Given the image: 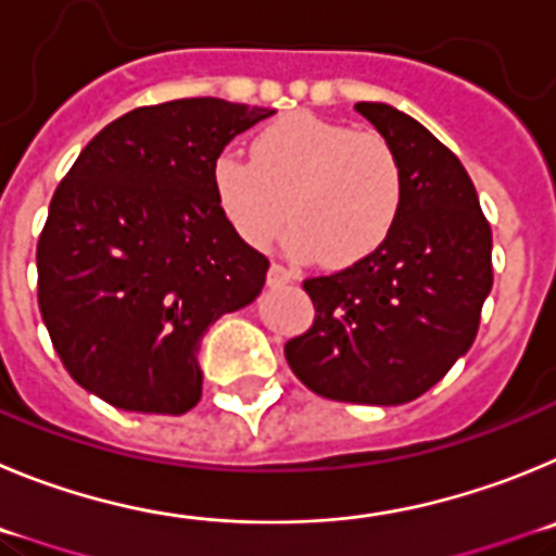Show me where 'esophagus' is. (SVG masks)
Masks as SVG:
<instances>
[{
    "label": "esophagus",
    "instance_id": "esophagus-1",
    "mask_svg": "<svg viewBox=\"0 0 556 556\" xmlns=\"http://www.w3.org/2000/svg\"><path fill=\"white\" fill-rule=\"evenodd\" d=\"M293 279H296V271H290V268L279 266V263H274V266L268 268V285H274V288H277V285L293 282Z\"/></svg>",
    "mask_w": 556,
    "mask_h": 556
}]
</instances>
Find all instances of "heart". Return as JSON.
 Wrapping results in <instances>:
<instances>
[{
  "label": "heart",
  "instance_id": "1",
  "mask_svg": "<svg viewBox=\"0 0 556 556\" xmlns=\"http://www.w3.org/2000/svg\"><path fill=\"white\" fill-rule=\"evenodd\" d=\"M210 185L243 241L266 247L288 213L290 257H324L334 268L382 249L404 207L402 163L382 135L309 113L268 124L254 138L252 160L216 154Z\"/></svg>",
  "mask_w": 556,
  "mask_h": 556
}]
</instances>
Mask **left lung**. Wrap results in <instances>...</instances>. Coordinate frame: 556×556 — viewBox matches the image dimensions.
I'll list each match as a JSON object with an SVG mask.
<instances>
[{"label": "left lung", "mask_w": 556, "mask_h": 556, "mask_svg": "<svg viewBox=\"0 0 556 556\" xmlns=\"http://www.w3.org/2000/svg\"><path fill=\"white\" fill-rule=\"evenodd\" d=\"M354 108L402 163V216L371 257L304 279L315 318L285 359L318 396L390 407L424 396L471 349L493 288V235L452 149L390 104Z\"/></svg>", "instance_id": "left-lung-1"}]
</instances>
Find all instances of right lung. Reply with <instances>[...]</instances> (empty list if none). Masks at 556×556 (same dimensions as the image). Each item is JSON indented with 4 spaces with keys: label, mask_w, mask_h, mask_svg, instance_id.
<instances>
[{
    "label": "right lung",
    "mask_w": 556,
    "mask_h": 556,
    "mask_svg": "<svg viewBox=\"0 0 556 556\" xmlns=\"http://www.w3.org/2000/svg\"><path fill=\"white\" fill-rule=\"evenodd\" d=\"M274 110L174 99L110 122L58 185L38 238V307L66 371L129 413L202 399L199 340L266 285L224 218L210 163Z\"/></svg>",
    "instance_id": "obj_1"
}]
</instances>
